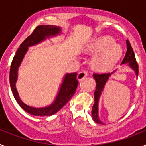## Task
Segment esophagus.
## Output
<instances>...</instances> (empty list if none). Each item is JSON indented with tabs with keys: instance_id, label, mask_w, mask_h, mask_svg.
<instances>
[{
	"instance_id": "1",
	"label": "esophagus",
	"mask_w": 146,
	"mask_h": 146,
	"mask_svg": "<svg viewBox=\"0 0 146 146\" xmlns=\"http://www.w3.org/2000/svg\"><path fill=\"white\" fill-rule=\"evenodd\" d=\"M88 75V72L87 71H82V72H80L78 73V75H77V79L79 80H81L84 79L85 77H87Z\"/></svg>"
}]
</instances>
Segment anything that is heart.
<instances>
[{
	"label": "heart",
	"instance_id": "b5f03b06",
	"mask_svg": "<svg viewBox=\"0 0 146 146\" xmlns=\"http://www.w3.org/2000/svg\"><path fill=\"white\" fill-rule=\"evenodd\" d=\"M86 52L96 55L93 59V65L99 70H108L117 64L122 55V49L115 44L110 36H103L96 39L86 49Z\"/></svg>",
	"mask_w": 146,
	"mask_h": 146
}]
</instances>
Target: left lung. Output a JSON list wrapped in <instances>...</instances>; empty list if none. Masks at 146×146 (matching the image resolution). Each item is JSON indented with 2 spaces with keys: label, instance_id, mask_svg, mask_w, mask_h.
<instances>
[{
  "label": "left lung",
  "instance_id": "8db88e82",
  "mask_svg": "<svg viewBox=\"0 0 146 146\" xmlns=\"http://www.w3.org/2000/svg\"><path fill=\"white\" fill-rule=\"evenodd\" d=\"M126 46H127V50H126V55L122 60V64H126L128 63L129 65L135 70L137 76L138 75V64L135 58V55L134 53L133 49L131 47V45L130 44L129 41L128 39L126 40ZM113 73H94V77L96 82V90L94 91V104L92 108V117L94 121L97 123H101L102 124L99 116H98V102H99V96L101 94L104 85L106 83L107 80H108L110 74Z\"/></svg>",
  "mask_w": 146,
  "mask_h": 146
}]
</instances>
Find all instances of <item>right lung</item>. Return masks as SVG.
<instances>
[{
    "instance_id": "obj_1",
    "label": "right lung",
    "mask_w": 146,
    "mask_h": 146,
    "mask_svg": "<svg viewBox=\"0 0 146 146\" xmlns=\"http://www.w3.org/2000/svg\"><path fill=\"white\" fill-rule=\"evenodd\" d=\"M60 28L54 25H38L33 30L32 33L27 37L24 42L20 44V47L17 49L15 53L11 67H10L9 82L11 86L13 95L15 96L16 101L20 105L25 111L34 115L45 116V115H52L58 112L66 104L73 96L77 89L79 81L77 80V73L66 74L64 82L62 83L58 96L50 106L43 108H34L26 105L20 100L17 91L15 86V82L17 79V69L20 63L23 60L25 52L28 50V47L32 45L38 44L45 39L46 37L50 36L56 35L60 32Z\"/></svg>"
}]
</instances>
